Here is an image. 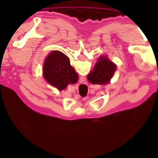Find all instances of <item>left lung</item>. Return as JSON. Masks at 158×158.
I'll return each instance as SVG.
<instances>
[{"label":"left lung","instance_id":"left-lung-1","mask_svg":"<svg viewBox=\"0 0 158 158\" xmlns=\"http://www.w3.org/2000/svg\"><path fill=\"white\" fill-rule=\"evenodd\" d=\"M116 65L111 62L107 57L101 56L94 66L93 71L88 75V80L90 83L96 85H107L114 75Z\"/></svg>","mask_w":158,"mask_h":158}]
</instances>
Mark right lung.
<instances>
[{
    "instance_id": "1",
    "label": "right lung",
    "mask_w": 158,
    "mask_h": 158,
    "mask_svg": "<svg viewBox=\"0 0 158 158\" xmlns=\"http://www.w3.org/2000/svg\"><path fill=\"white\" fill-rule=\"evenodd\" d=\"M43 77L51 85L63 90L69 84H76L78 75L71 66L69 58L61 51L49 54L43 64Z\"/></svg>"
}]
</instances>
